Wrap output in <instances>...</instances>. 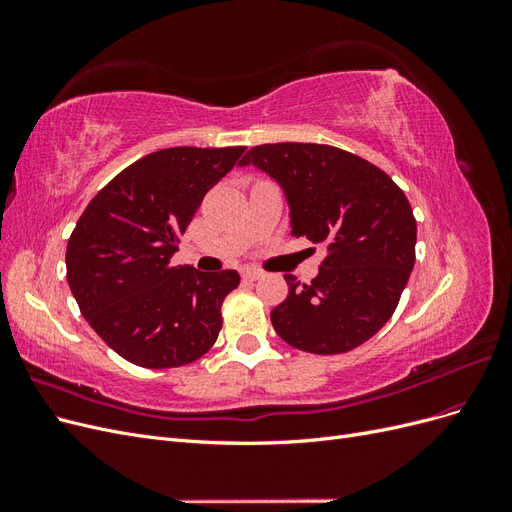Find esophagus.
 Returning a JSON list of instances; mask_svg holds the SVG:
<instances>
[{
  "mask_svg": "<svg viewBox=\"0 0 512 512\" xmlns=\"http://www.w3.org/2000/svg\"><path fill=\"white\" fill-rule=\"evenodd\" d=\"M241 275H243V280H247V282H256L262 277V271L260 269H245Z\"/></svg>",
  "mask_w": 512,
  "mask_h": 512,
  "instance_id": "1",
  "label": "esophagus"
}]
</instances>
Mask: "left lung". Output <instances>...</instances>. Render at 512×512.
Masks as SVG:
<instances>
[{
  "label": "left lung",
  "instance_id": "left-lung-1",
  "mask_svg": "<svg viewBox=\"0 0 512 512\" xmlns=\"http://www.w3.org/2000/svg\"><path fill=\"white\" fill-rule=\"evenodd\" d=\"M239 164L280 181L292 235L327 250L312 284L284 275L288 297L271 312L277 335L312 354L365 344L393 316L416 260L404 190L376 164L331 145H256Z\"/></svg>",
  "mask_w": 512,
  "mask_h": 512
}]
</instances>
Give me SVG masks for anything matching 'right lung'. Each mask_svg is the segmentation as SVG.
<instances>
[{
  "label": "right lung",
  "instance_id": "right-lung-1",
  "mask_svg": "<svg viewBox=\"0 0 512 512\" xmlns=\"http://www.w3.org/2000/svg\"><path fill=\"white\" fill-rule=\"evenodd\" d=\"M245 147H170L123 168L89 200L66 247L83 318L108 348L147 369L194 363L222 329L239 273L173 265L205 194Z\"/></svg>",
  "mask_w": 512,
  "mask_h": 512
}]
</instances>
